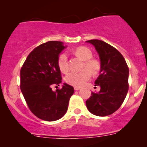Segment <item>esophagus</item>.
I'll return each instance as SVG.
<instances>
[{"mask_svg":"<svg viewBox=\"0 0 147 147\" xmlns=\"http://www.w3.org/2000/svg\"><path fill=\"white\" fill-rule=\"evenodd\" d=\"M80 88H81L80 87H78V86H75V87H74V89H75V90H79Z\"/></svg>","mask_w":147,"mask_h":147,"instance_id":"1","label":"esophagus"}]
</instances>
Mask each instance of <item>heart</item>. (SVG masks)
Wrapping results in <instances>:
<instances>
[{"label": "heart", "mask_w": 147, "mask_h": 147, "mask_svg": "<svg viewBox=\"0 0 147 147\" xmlns=\"http://www.w3.org/2000/svg\"><path fill=\"white\" fill-rule=\"evenodd\" d=\"M76 54L85 61L83 70L79 72L72 71L65 76V82L74 86H82L91 77V72L94 75L97 74L100 70V65L95 60L91 59L92 53L90 49L86 47H79L75 50ZM58 65L60 70L67 72L69 70L68 54L66 52L61 54L58 58Z\"/></svg>", "instance_id": "obj_1"}]
</instances>
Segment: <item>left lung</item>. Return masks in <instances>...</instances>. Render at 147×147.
<instances>
[{
	"label": "left lung",
	"mask_w": 147,
	"mask_h": 147,
	"mask_svg": "<svg viewBox=\"0 0 147 147\" xmlns=\"http://www.w3.org/2000/svg\"><path fill=\"white\" fill-rule=\"evenodd\" d=\"M95 46L100 59V75L95 86L98 92H92L86 102L91 113L104 117L111 115L120 107L129 90V67L124 57L116 48L97 39L87 41Z\"/></svg>",
	"instance_id": "8db88e82"
}]
</instances>
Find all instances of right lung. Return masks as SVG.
I'll return each instance as SVG.
<instances>
[{"label":"right lung","instance_id":"1","mask_svg":"<svg viewBox=\"0 0 147 147\" xmlns=\"http://www.w3.org/2000/svg\"><path fill=\"white\" fill-rule=\"evenodd\" d=\"M65 48L61 41H48L29 54L21 69L20 88L28 108L38 117L48 122L57 120L65 114L74 88L64 84L61 88L52 90L61 83L58 65L60 52Z\"/></svg>","mask_w":147,"mask_h":147}]
</instances>
